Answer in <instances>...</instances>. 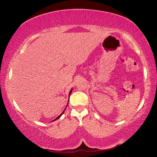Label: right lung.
Wrapping results in <instances>:
<instances>
[{
  "label": "right lung",
  "mask_w": 157,
  "mask_h": 157,
  "mask_svg": "<svg viewBox=\"0 0 157 157\" xmlns=\"http://www.w3.org/2000/svg\"><path fill=\"white\" fill-rule=\"evenodd\" d=\"M71 92H72V89H71V90H70V92H69V96H70V94H71ZM68 102H69V101H68ZM67 105H68V103H67ZM67 106H66V107H67ZM66 107H65V108H66ZM64 111H65V110H64V111H63V113H61V115H60L59 116H58V117H56V119H55L54 120H53V121H55V120H56V119H59L60 117H61V116L62 115V114H63V113H64Z\"/></svg>",
  "instance_id": "add662e5"
}]
</instances>
